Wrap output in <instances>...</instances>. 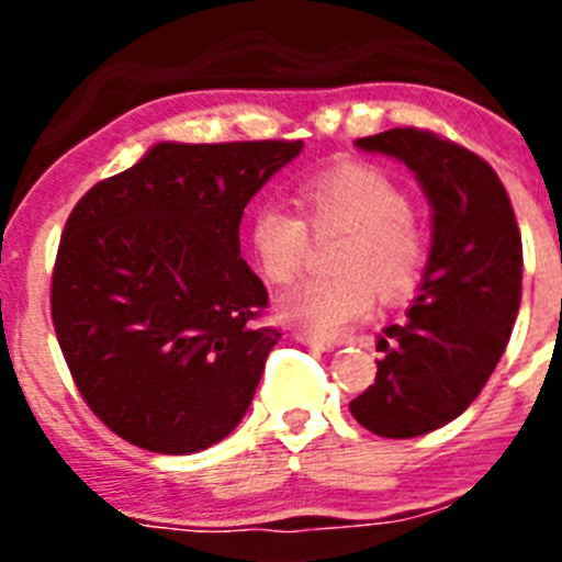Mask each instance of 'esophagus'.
Segmentation results:
<instances>
[{
    "mask_svg": "<svg viewBox=\"0 0 562 562\" xmlns=\"http://www.w3.org/2000/svg\"><path fill=\"white\" fill-rule=\"evenodd\" d=\"M295 340L321 351H335L337 346H340V342L331 340V337H317V335H310V331H295Z\"/></svg>",
    "mask_w": 562,
    "mask_h": 562,
    "instance_id": "34e87169",
    "label": "esophagus"
}]
</instances>
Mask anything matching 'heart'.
<instances>
[{
	"mask_svg": "<svg viewBox=\"0 0 562 562\" xmlns=\"http://www.w3.org/2000/svg\"><path fill=\"white\" fill-rule=\"evenodd\" d=\"M297 211L258 205L250 216V247L272 284H290L306 267L312 238L346 233L331 267L337 276L306 278L278 301L292 326L337 335L369 315L374 297L400 304L419 286L428 241L414 220L408 191L389 173L342 162L297 188Z\"/></svg>",
	"mask_w": 562,
	"mask_h": 562,
	"instance_id": "obj_1",
	"label": "heart"
}]
</instances>
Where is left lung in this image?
<instances>
[{
  "mask_svg": "<svg viewBox=\"0 0 562 562\" xmlns=\"http://www.w3.org/2000/svg\"><path fill=\"white\" fill-rule=\"evenodd\" d=\"M357 146L405 162L434 207V245L408 321L376 340L374 385L349 402L366 430L411 439L464 414L498 366L520 310L524 245L504 182L470 148L414 126Z\"/></svg>",
  "mask_w": 562,
  "mask_h": 562,
  "instance_id": "left-lung-1",
  "label": "left lung"
}]
</instances>
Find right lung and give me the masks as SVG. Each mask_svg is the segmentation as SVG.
<instances>
[{"mask_svg": "<svg viewBox=\"0 0 562 562\" xmlns=\"http://www.w3.org/2000/svg\"><path fill=\"white\" fill-rule=\"evenodd\" d=\"M301 140L157 143L83 193L64 225L49 312L83 402L151 453H200L250 408L281 331L238 256L247 202Z\"/></svg>", "mask_w": 562, "mask_h": 562, "instance_id": "right-lung-1", "label": "right lung"}]
</instances>
